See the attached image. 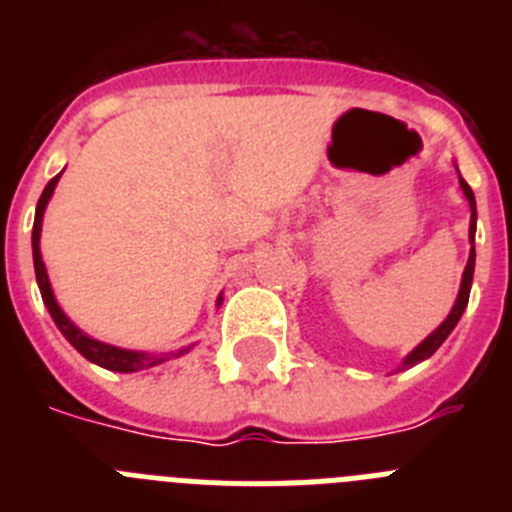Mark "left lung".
Listing matches in <instances>:
<instances>
[{"instance_id":"left-lung-1","label":"left lung","mask_w":512,"mask_h":512,"mask_svg":"<svg viewBox=\"0 0 512 512\" xmlns=\"http://www.w3.org/2000/svg\"><path fill=\"white\" fill-rule=\"evenodd\" d=\"M459 187H461V192H464V197H467L469 210H472V217H469V243H472V248H469V261H467V266H464V274H461L459 295H456V302H454V307H451L449 315H446V320H443V323L433 330L431 336L425 338V341H420L418 346H415L413 351L405 356V359H402V364L397 366V372H402V369H410V366L420 364V361H425V359H431V356L438 351V346H441V343L451 336V330L456 328V323H459L461 315H464V310H467L469 292H472V279H474V256H477V253H474V233H477V202H474L472 187H469V184L461 179V174H459Z\"/></svg>"}]
</instances>
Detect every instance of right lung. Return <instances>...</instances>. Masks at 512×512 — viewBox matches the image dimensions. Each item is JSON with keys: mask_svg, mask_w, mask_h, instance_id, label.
<instances>
[{"mask_svg": "<svg viewBox=\"0 0 512 512\" xmlns=\"http://www.w3.org/2000/svg\"><path fill=\"white\" fill-rule=\"evenodd\" d=\"M61 179V174H56L51 182L45 184L43 194H40L38 207H35V223H33V264H35V279H38V287H40V295H43L45 307L51 312L53 323L58 325L66 341L79 351L81 356L92 364L102 366V369H110V372H120V374H133V372H143V369H151V366L164 364V361L176 359V356L187 354L189 348H182V351H171V354H148V351H133V348H120V346H110V343L97 341V338L87 336L79 325L71 323V318L66 312L61 310V305L56 302V295H53V287H51V279H48V271H45L43 264V253H40V230H43V215H45V207L51 202L53 192H56V184ZM223 305V295L217 297V307Z\"/></svg>", "mask_w": 512, "mask_h": 512, "instance_id": "add662e5", "label": "right lung"}]
</instances>
